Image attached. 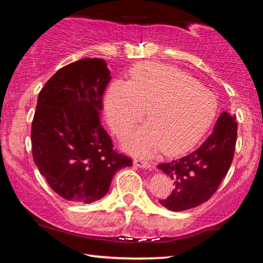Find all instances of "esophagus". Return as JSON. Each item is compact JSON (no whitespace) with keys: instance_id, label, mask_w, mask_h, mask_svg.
Here are the masks:
<instances>
[{"instance_id":"obj_1","label":"esophagus","mask_w":263,"mask_h":263,"mask_svg":"<svg viewBox=\"0 0 263 263\" xmlns=\"http://www.w3.org/2000/svg\"><path fill=\"white\" fill-rule=\"evenodd\" d=\"M133 163H135L137 167H140V168H146V169L152 168V164L141 158H136L135 160H133Z\"/></svg>"}]
</instances>
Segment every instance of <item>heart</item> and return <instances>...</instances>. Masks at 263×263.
Segmentation results:
<instances>
[{"label":"heart","instance_id":"b5f03b06","mask_svg":"<svg viewBox=\"0 0 263 263\" xmlns=\"http://www.w3.org/2000/svg\"><path fill=\"white\" fill-rule=\"evenodd\" d=\"M105 109L118 137L128 135L147 109L148 124L128 138L125 147L139 155H151L160 148L174 155L190 149L208 131L217 112V100L180 69L141 64L132 69L130 82L111 83Z\"/></svg>","mask_w":263,"mask_h":263}]
</instances>
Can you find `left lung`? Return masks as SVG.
I'll return each instance as SVG.
<instances>
[{"mask_svg": "<svg viewBox=\"0 0 263 263\" xmlns=\"http://www.w3.org/2000/svg\"><path fill=\"white\" fill-rule=\"evenodd\" d=\"M238 124L234 116L221 112L210 137L185 157L160 163L174 182V190L159 199L168 210L184 211L201 205L219 188L234 157Z\"/></svg>", "mask_w": 263, "mask_h": 263, "instance_id": "1", "label": "left lung"}]
</instances>
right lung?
<instances>
[{
	"label": "right lung",
	"mask_w": 263,
	"mask_h": 263,
	"mask_svg": "<svg viewBox=\"0 0 263 263\" xmlns=\"http://www.w3.org/2000/svg\"><path fill=\"white\" fill-rule=\"evenodd\" d=\"M110 80L103 59L86 58L60 68L39 92L31 128L33 161L52 190L67 201H99L116 173L132 166L101 125Z\"/></svg>",
	"instance_id": "right-lung-1"
}]
</instances>
